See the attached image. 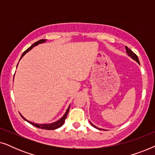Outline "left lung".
<instances>
[{"instance_id": "left-lung-1", "label": "left lung", "mask_w": 155, "mask_h": 155, "mask_svg": "<svg viewBox=\"0 0 155 155\" xmlns=\"http://www.w3.org/2000/svg\"><path fill=\"white\" fill-rule=\"evenodd\" d=\"M126 52H127V54H128L129 56H130L131 58H132L133 59H134L135 61H136L137 63H139L140 64V61H139V59H138V57H137V56L136 54H135L134 52H133L132 51H131L130 48H128V47H127V46H126ZM91 124V123H90ZM91 125H92V126H93V127H94V128H97V129H100V128H97V127H96L95 126H94V125H93L92 124H91Z\"/></svg>"}]
</instances>
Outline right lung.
<instances>
[{"instance_id":"obj_1","label":"right lung","mask_w":155,"mask_h":155,"mask_svg":"<svg viewBox=\"0 0 155 155\" xmlns=\"http://www.w3.org/2000/svg\"><path fill=\"white\" fill-rule=\"evenodd\" d=\"M46 41V39H40V40H39V41H36L35 43H34V44H32V45H31V46H30V47H29V48H27V49L26 51H25L24 53H23L22 55V56H21L20 59L22 58L23 56H24V55H25V54H26L27 52H28L29 50H31V48H32L34 47V46L38 45V44H41V43H43V42H45ZM69 109H70V107H68V109H67V111H66V112H65V115L63 116V117L61 118L60 120H58V121H56V122H55V123H53V124H34V123L30 122V121H29V120H27V119H25V118L24 117H23V116H22V115H21V114H20V115H21V116H22V117L23 119H25V120H26V121L29 123V124L32 125V126L37 127V128H41V129H46V130H55V129H57V128H60V127H61V126H63V124H64L65 118H66L68 114Z\"/></svg>"}]
</instances>
